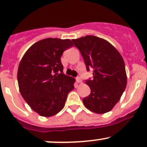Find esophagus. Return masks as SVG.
Instances as JSON below:
<instances>
[{"label":"esophagus","instance_id":"1","mask_svg":"<svg viewBox=\"0 0 147 147\" xmlns=\"http://www.w3.org/2000/svg\"><path fill=\"white\" fill-rule=\"evenodd\" d=\"M76 82L78 83H81L82 82V80L80 79V78L78 77V78H76Z\"/></svg>","mask_w":147,"mask_h":147}]
</instances>
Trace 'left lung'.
<instances>
[{
	"label": "left lung",
	"instance_id": "8db88e82",
	"mask_svg": "<svg viewBox=\"0 0 147 147\" xmlns=\"http://www.w3.org/2000/svg\"><path fill=\"white\" fill-rule=\"evenodd\" d=\"M72 41L80 51L87 70L93 69L92 79L86 80L91 92L83 98V104L94 113L109 112L127 86L122 57L112 44L98 37L87 35Z\"/></svg>",
	"mask_w": 147,
	"mask_h": 147
}]
</instances>
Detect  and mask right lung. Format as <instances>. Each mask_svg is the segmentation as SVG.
<instances>
[{"mask_svg":"<svg viewBox=\"0 0 147 147\" xmlns=\"http://www.w3.org/2000/svg\"><path fill=\"white\" fill-rule=\"evenodd\" d=\"M73 46L69 39L45 38L26 51L18 69L19 90L31 109L42 117H52L64 107L75 78L63 74V52Z\"/></svg>","mask_w":147,"mask_h":147,"instance_id":"add662e5","label":"right lung"}]
</instances>
